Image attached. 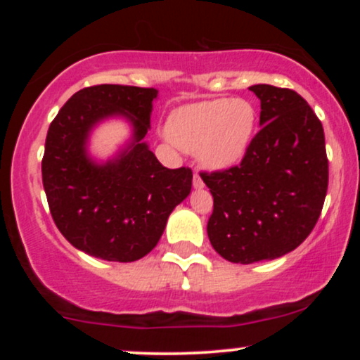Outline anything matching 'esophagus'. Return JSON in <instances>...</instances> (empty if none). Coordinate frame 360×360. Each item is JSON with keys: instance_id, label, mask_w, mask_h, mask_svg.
<instances>
[{"instance_id": "1", "label": "esophagus", "mask_w": 360, "mask_h": 360, "mask_svg": "<svg viewBox=\"0 0 360 360\" xmlns=\"http://www.w3.org/2000/svg\"><path fill=\"white\" fill-rule=\"evenodd\" d=\"M193 186L196 189H203V186H205L203 179H201V176L198 174V172H194V176H193Z\"/></svg>"}]
</instances>
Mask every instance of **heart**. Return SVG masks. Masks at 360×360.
<instances>
[{
  "mask_svg": "<svg viewBox=\"0 0 360 360\" xmlns=\"http://www.w3.org/2000/svg\"><path fill=\"white\" fill-rule=\"evenodd\" d=\"M257 113L245 100L217 98L181 106L169 115L167 137L186 152H196L210 171L238 164L254 137Z\"/></svg>",
  "mask_w": 360,
  "mask_h": 360,
  "instance_id": "obj_1",
  "label": "heart"
}]
</instances>
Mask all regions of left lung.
Returning a JSON list of instances; mask_svg holds the SVG:
<instances>
[{"instance_id":"left-lung-1","label":"left lung","mask_w":360,"mask_h":360,"mask_svg":"<svg viewBox=\"0 0 360 360\" xmlns=\"http://www.w3.org/2000/svg\"><path fill=\"white\" fill-rule=\"evenodd\" d=\"M260 130L238 166L201 179L213 196L208 238L223 259L252 264L295 250L315 229L328 188L323 127L296 91L255 84Z\"/></svg>"}]
</instances>
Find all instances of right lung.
Here are the masks:
<instances>
[{
	"mask_svg": "<svg viewBox=\"0 0 360 360\" xmlns=\"http://www.w3.org/2000/svg\"><path fill=\"white\" fill-rule=\"evenodd\" d=\"M157 93L91 86L72 94L49 127L42 159L49 208L65 240L93 257L142 259L160 240L172 210L191 193V169L164 167L143 142ZM108 117H125L132 139L117 156L98 163L87 152L89 135Z\"/></svg>",
	"mask_w": 360,
	"mask_h": 360,
	"instance_id": "add662e5",
	"label": "right lung"
}]
</instances>
